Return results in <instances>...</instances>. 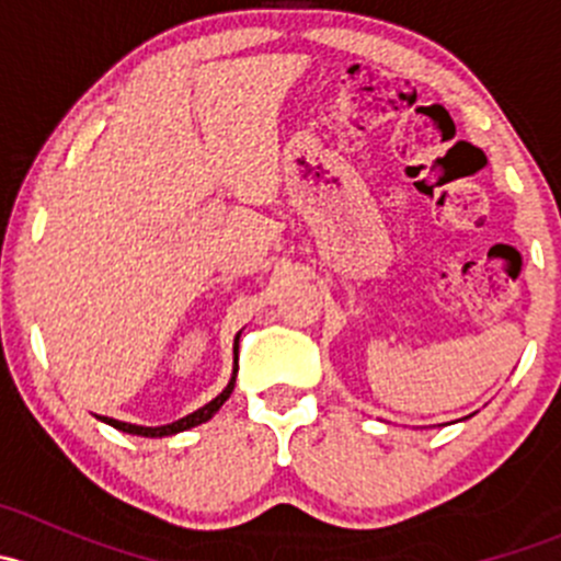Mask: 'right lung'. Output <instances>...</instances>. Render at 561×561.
<instances>
[{
	"instance_id": "obj_1",
	"label": "right lung",
	"mask_w": 561,
	"mask_h": 561,
	"mask_svg": "<svg viewBox=\"0 0 561 561\" xmlns=\"http://www.w3.org/2000/svg\"><path fill=\"white\" fill-rule=\"evenodd\" d=\"M236 375H239V336H236V369H233V377H230L228 388H225L222 393L217 396V399L208 401L206 407H201V410L192 412V415L181 417V421H175V423H168V426H154V428H151V426H135V423L113 421V417H100V421H105L107 426L118 428V432H124V434H138V437H171V434L186 432V428L201 426V423H206L208 417H211L214 412H217L219 407H222L225 401L230 399V393H233V388H236Z\"/></svg>"
}]
</instances>
